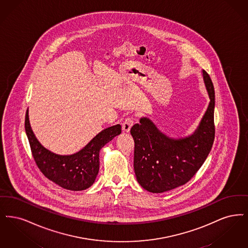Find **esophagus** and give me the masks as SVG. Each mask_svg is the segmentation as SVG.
Listing matches in <instances>:
<instances>
[{
  "label": "esophagus",
  "mask_w": 248,
  "mask_h": 248,
  "mask_svg": "<svg viewBox=\"0 0 248 248\" xmlns=\"http://www.w3.org/2000/svg\"><path fill=\"white\" fill-rule=\"evenodd\" d=\"M134 123V120L131 117H128L127 119H125L124 122L122 123V129L124 132H129V130L131 129L132 125Z\"/></svg>",
  "instance_id": "34e87169"
}]
</instances>
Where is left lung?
Returning <instances> with one entry per match:
<instances>
[{"label":"left lung","mask_w":248,"mask_h":248,"mask_svg":"<svg viewBox=\"0 0 248 248\" xmlns=\"http://www.w3.org/2000/svg\"><path fill=\"white\" fill-rule=\"evenodd\" d=\"M210 99L205 115L194 133L184 138H170L148 118L130 129L134 140V172L140 186L158 194L188 183L204 164L215 138V91L209 75L202 70Z\"/></svg>","instance_id":"left-lung-1"}]
</instances>
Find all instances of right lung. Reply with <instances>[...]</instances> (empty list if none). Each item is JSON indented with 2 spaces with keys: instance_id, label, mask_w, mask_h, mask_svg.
<instances>
[{
  "instance_id": "right-lung-1",
  "label": "right lung",
  "mask_w": 248,
  "mask_h": 248,
  "mask_svg": "<svg viewBox=\"0 0 248 248\" xmlns=\"http://www.w3.org/2000/svg\"><path fill=\"white\" fill-rule=\"evenodd\" d=\"M25 129L30 141L34 160L43 175L50 181L70 191H82L95 182L99 172L100 150L121 133L118 124L103 129L80 151L69 155H61L49 151L37 140L26 113Z\"/></svg>"
}]
</instances>
